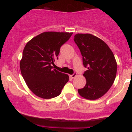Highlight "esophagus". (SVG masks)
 <instances>
[{"mask_svg": "<svg viewBox=\"0 0 132 132\" xmlns=\"http://www.w3.org/2000/svg\"><path fill=\"white\" fill-rule=\"evenodd\" d=\"M76 75H77V73H74L73 74L71 75H70V77H71V78H73L76 77Z\"/></svg>", "mask_w": 132, "mask_h": 132, "instance_id": "obj_1", "label": "esophagus"}]
</instances>
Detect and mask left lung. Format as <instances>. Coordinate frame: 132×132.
Masks as SVG:
<instances>
[{"mask_svg":"<svg viewBox=\"0 0 132 132\" xmlns=\"http://www.w3.org/2000/svg\"><path fill=\"white\" fill-rule=\"evenodd\" d=\"M74 38L82 54L84 66L87 68L83 74L86 78V86L78 92L86 99H98L114 83L116 61L109 46L98 37L91 34H77Z\"/></svg>","mask_w":132,"mask_h":132,"instance_id":"8db88e82","label":"left lung"}]
</instances>
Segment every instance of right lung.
Segmentation results:
<instances>
[{"label": "right lung", "mask_w": 132, "mask_h": 132, "mask_svg": "<svg viewBox=\"0 0 132 132\" xmlns=\"http://www.w3.org/2000/svg\"><path fill=\"white\" fill-rule=\"evenodd\" d=\"M72 32H45L25 45L20 63L21 73L30 90L38 96H57L69 80V76L53 69L60 48Z\"/></svg>", "instance_id": "1"}]
</instances>
